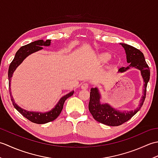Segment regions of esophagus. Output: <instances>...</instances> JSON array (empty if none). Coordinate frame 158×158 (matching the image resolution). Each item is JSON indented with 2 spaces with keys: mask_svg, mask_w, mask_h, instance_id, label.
I'll return each mask as SVG.
<instances>
[{
  "mask_svg": "<svg viewBox=\"0 0 158 158\" xmlns=\"http://www.w3.org/2000/svg\"><path fill=\"white\" fill-rule=\"evenodd\" d=\"M88 87H89L88 83H83V84L81 85V89H87L88 88Z\"/></svg>",
  "mask_w": 158,
  "mask_h": 158,
  "instance_id": "obj_1",
  "label": "esophagus"
}]
</instances>
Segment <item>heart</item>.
<instances>
[{"instance_id":"1","label":"heart","mask_w":158,"mask_h":158,"mask_svg":"<svg viewBox=\"0 0 158 158\" xmlns=\"http://www.w3.org/2000/svg\"><path fill=\"white\" fill-rule=\"evenodd\" d=\"M110 58V55L109 53H101L98 56V59L100 62H105Z\"/></svg>"}]
</instances>
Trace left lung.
Masks as SVG:
<instances>
[{
  "mask_svg": "<svg viewBox=\"0 0 158 158\" xmlns=\"http://www.w3.org/2000/svg\"><path fill=\"white\" fill-rule=\"evenodd\" d=\"M121 45L125 49L127 62L130 64L127 67L120 68L118 72H126L127 70L132 67L138 69L141 72V75L145 82V84H144L145 89H144L143 96L138 108L130 111L120 112L119 110H115L107 104L101 105L100 103V95L98 89L96 88L91 89L88 105L89 112L91 113L94 119L97 122L110 126H118L122 125L132 118L140 109L145 100L147 86L150 78V69L145 61L143 53L139 49L131 45L125 44V43H121Z\"/></svg>",
  "mask_w": 158,
  "mask_h": 158,
  "instance_id": "1",
  "label": "left lung"
}]
</instances>
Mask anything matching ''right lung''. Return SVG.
<instances>
[{
	"label": "right lung",
	"mask_w": 158,
	"mask_h": 158,
	"mask_svg": "<svg viewBox=\"0 0 158 158\" xmlns=\"http://www.w3.org/2000/svg\"><path fill=\"white\" fill-rule=\"evenodd\" d=\"M50 43L51 41L50 40H46V41H43V40H39V41H36L34 42H32L29 43L28 45H23L19 49L18 52H16L15 56L14 58L12 60L9 67V71H8V77H9V85L10 86V82H11V78L12 77V75L13 72L15 71L17 67H18L20 64L22 62V61L24 60L26 57L29 56L31 53H34L35 52H37L39 50H41L43 49L42 46H49L50 45ZM10 92V91H9ZM74 92H70L68 94L63 96L62 98L59 100L58 103L57 104L56 107L53 109H52L51 111L47 112L45 113H38V112H29L27 110H23L19 106L16 105L15 103L14 100L12 98V96H11V101L13 102V105L14 106L15 108L17 109L18 111H19L22 115L28 119L31 122L37 123V124H43L55 120L57 117H58L60 113H61L62 110L64 106V103L65 100L71 96L73 94ZM11 94V92H10Z\"/></svg>",
	"instance_id": "1"
}]
</instances>
